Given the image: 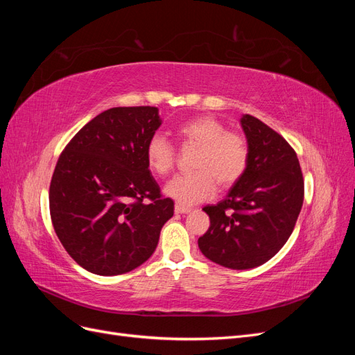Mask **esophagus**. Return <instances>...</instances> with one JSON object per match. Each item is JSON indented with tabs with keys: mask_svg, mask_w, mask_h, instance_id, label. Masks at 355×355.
<instances>
[{
	"mask_svg": "<svg viewBox=\"0 0 355 355\" xmlns=\"http://www.w3.org/2000/svg\"><path fill=\"white\" fill-rule=\"evenodd\" d=\"M175 211H176V213H189V211H191V207H188V206H180V204H176V206H175Z\"/></svg>",
	"mask_w": 355,
	"mask_h": 355,
	"instance_id": "1",
	"label": "esophagus"
}]
</instances>
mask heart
I'll return each mask as SVG.
<instances>
[{
  "label": "heart",
  "instance_id": "obj_1",
  "mask_svg": "<svg viewBox=\"0 0 355 355\" xmlns=\"http://www.w3.org/2000/svg\"><path fill=\"white\" fill-rule=\"evenodd\" d=\"M178 135L185 144L200 146L194 163L197 171L178 175L164 187V194L180 206L209 200L216 191V182L227 188L243 176L249 163V146L241 135L227 132L216 118L197 116L182 124ZM146 159L155 173L164 176L175 166V148L157 133L146 144Z\"/></svg>",
  "mask_w": 355,
  "mask_h": 355
}]
</instances>
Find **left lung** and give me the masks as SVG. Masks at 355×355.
<instances>
[{"label": "left lung", "mask_w": 355, "mask_h": 355, "mask_svg": "<svg viewBox=\"0 0 355 355\" xmlns=\"http://www.w3.org/2000/svg\"><path fill=\"white\" fill-rule=\"evenodd\" d=\"M240 124L249 163L227 197L202 209L210 227L198 247L214 263L252 270L280 252L293 232L304 202V178L284 137L252 115H241Z\"/></svg>", "instance_id": "left-lung-1"}]
</instances>
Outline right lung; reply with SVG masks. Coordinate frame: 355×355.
<instances>
[{"mask_svg":"<svg viewBox=\"0 0 355 355\" xmlns=\"http://www.w3.org/2000/svg\"><path fill=\"white\" fill-rule=\"evenodd\" d=\"M163 123L155 106H118L85 124L59 157L50 216L72 259L96 275H120L157 249L175 202L149 171L146 144Z\"/></svg>","mask_w":355,"mask_h":355,"instance_id":"obj_1","label":"right lung"}]
</instances>
